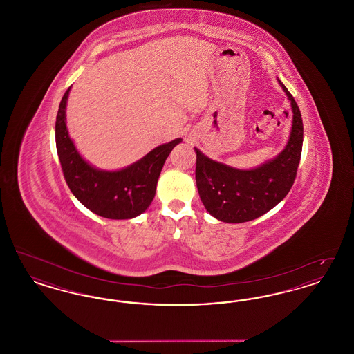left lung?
Returning <instances> with one entry per match:
<instances>
[{
    "instance_id": "left-lung-1",
    "label": "left lung",
    "mask_w": 354,
    "mask_h": 354,
    "mask_svg": "<svg viewBox=\"0 0 354 354\" xmlns=\"http://www.w3.org/2000/svg\"><path fill=\"white\" fill-rule=\"evenodd\" d=\"M284 88L293 111L292 131L284 151L253 169H232L196 151V185L205 209L225 223L257 219L277 205L295 183L303 150V118L292 94Z\"/></svg>"
}]
</instances>
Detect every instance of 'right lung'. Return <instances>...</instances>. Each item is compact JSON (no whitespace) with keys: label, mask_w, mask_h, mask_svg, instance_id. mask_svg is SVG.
Returning <instances> with one entry per match:
<instances>
[{"label":"right lung","mask_w":354,"mask_h":354,"mask_svg":"<svg viewBox=\"0 0 354 354\" xmlns=\"http://www.w3.org/2000/svg\"><path fill=\"white\" fill-rule=\"evenodd\" d=\"M70 87L59 103L55 120L57 152L70 191L86 208L102 218L131 219L140 215L151 204L158 178L169 152L182 139L178 138L153 149L126 169H94L78 153L68 136L65 110Z\"/></svg>","instance_id":"add662e5"}]
</instances>
